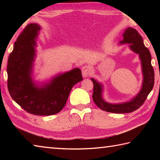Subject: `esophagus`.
<instances>
[{"instance_id": "obj_1", "label": "esophagus", "mask_w": 160, "mask_h": 160, "mask_svg": "<svg viewBox=\"0 0 160 160\" xmlns=\"http://www.w3.org/2000/svg\"><path fill=\"white\" fill-rule=\"evenodd\" d=\"M91 73V69L90 67L88 65H84L82 68V76L84 78H87L89 76V74Z\"/></svg>"}]
</instances>
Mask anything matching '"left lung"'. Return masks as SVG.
I'll use <instances>...</instances> for the list:
<instances>
[{
	"label": "left lung",
	"mask_w": 160,
	"mask_h": 160,
	"mask_svg": "<svg viewBox=\"0 0 160 160\" xmlns=\"http://www.w3.org/2000/svg\"><path fill=\"white\" fill-rule=\"evenodd\" d=\"M123 37L124 39L120 41V44H130V49L139 54L142 61L144 80L140 93L128 102L118 104H109L105 102L102 97V86L91 78L93 83L92 97L94 102L101 110L114 113H127L137 110L143 104L154 86L155 74L151 64V56L148 49L145 47L141 35L136 29L128 28L125 30Z\"/></svg>",
	"instance_id": "left-lung-1"
}]
</instances>
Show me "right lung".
<instances>
[{
  "mask_svg": "<svg viewBox=\"0 0 160 160\" xmlns=\"http://www.w3.org/2000/svg\"><path fill=\"white\" fill-rule=\"evenodd\" d=\"M39 30L38 25L29 24L17 38L8 61V87L12 99L28 113L52 115L62 109L71 89L82 80V76L76 68L41 87L33 83L31 73Z\"/></svg>",
  "mask_w": 160,
  "mask_h": 160,
  "instance_id": "right-lung-1",
  "label": "right lung"
}]
</instances>
